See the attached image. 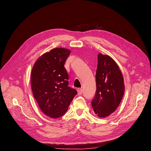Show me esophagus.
<instances>
[{
	"label": "esophagus",
	"mask_w": 151,
	"mask_h": 151,
	"mask_svg": "<svg viewBox=\"0 0 151 151\" xmlns=\"http://www.w3.org/2000/svg\"><path fill=\"white\" fill-rule=\"evenodd\" d=\"M77 91H78V94L79 95V96H80V95H81L83 93V89L81 88H78L77 89Z\"/></svg>",
	"instance_id": "obj_1"
}]
</instances>
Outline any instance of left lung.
I'll return each instance as SVG.
<instances>
[{"instance_id":"1","label":"left lung","mask_w":151,"mask_h":151,"mask_svg":"<svg viewBox=\"0 0 151 151\" xmlns=\"http://www.w3.org/2000/svg\"><path fill=\"white\" fill-rule=\"evenodd\" d=\"M96 78L97 90L92 106L97 116L106 117L115 111L122 99L125 91L123 76L111 58L99 53Z\"/></svg>"}]
</instances>
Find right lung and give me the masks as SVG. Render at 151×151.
<instances>
[{"mask_svg":"<svg viewBox=\"0 0 151 151\" xmlns=\"http://www.w3.org/2000/svg\"><path fill=\"white\" fill-rule=\"evenodd\" d=\"M70 51L56 47L40 57L31 72V88L40 108L46 116L58 118L64 114L77 94L68 86L64 67Z\"/></svg>","mask_w":151,"mask_h":151,"instance_id":"add662e5","label":"right lung"}]
</instances>
